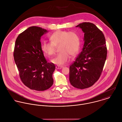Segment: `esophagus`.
<instances>
[{"label": "esophagus", "instance_id": "1", "mask_svg": "<svg viewBox=\"0 0 122 122\" xmlns=\"http://www.w3.org/2000/svg\"><path fill=\"white\" fill-rule=\"evenodd\" d=\"M63 67L62 66H56V69H61L63 68Z\"/></svg>", "mask_w": 122, "mask_h": 122}]
</instances>
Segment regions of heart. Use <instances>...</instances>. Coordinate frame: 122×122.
<instances>
[{
	"label": "heart",
	"instance_id": "1",
	"mask_svg": "<svg viewBox=\"0 0 122 122\" xmlns=\"http://www.w3.org/2000/svg\"><path fill=\"white\" fill-rule=\"evenodd\" d=\"M50 39L51 42H42L41 50L45 55L50 57L54 55L56 46L60 45L61 52L51 60V62L55 64H65L68 61L70 56L71 57L76 56L80 49V36L74 32L57 30L51 35Z\"/></svg>",
	"mask_w": 122,
	"mask_h": 122
}]
</instances>
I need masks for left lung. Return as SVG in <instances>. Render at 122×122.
<instances>
[{"label": "left lung", "instance_id": "left-lung-1", "mask_svg": "<svg viewBox=\"0 0 122 122\" xmlns=\"http://www.w3.org/2000/svg\"><path fill=\"white\" fill-rule=\"evenodd\" d=\"M76 27L84 33V45L81 52L70 66L69 80L78 89L93 85L99 79L107 57L104 36L94 24L80 23Z\"/></svg>", "mask_w": 122, "mask_h": 122}]
</instances>
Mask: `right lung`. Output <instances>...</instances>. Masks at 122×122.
Returning <instances> with one entry per match:
<instances>
[{
    "label": "right lung",
    "instance_id": "1",
    "mask_svg": "<svg viewBox=\"0 0 122 122\" xmlns=\"http://www.w3.org/2000/svg\"><path fill=\"white\" fill-rule=\"evenodd\" d=\"M48 30L41 27L29 28L17 37L14 59L23 83L31 90L42 91L53 83L55 66L47 62L41 50V39Z\"/></svg>",
    "mask_w": 122,
    "mask_h": 122
}]
</instances>
